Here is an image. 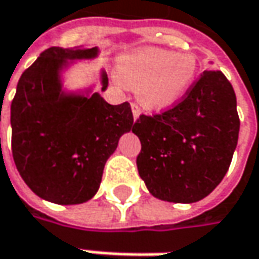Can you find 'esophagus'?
I'll list each match as a JSON object with an SVG mask.
<instances>
[{
  "mask_svg": "<svg viewBox=\"0 0 259 259\" xmlns=\"http://www.w3.org/2000/svg\"><path fill=\"white\" fill-rule=\"evenodd\" d=\"M132 113H133V119L135 120L140 116V109H139V106L136 103H132Z\"/></svg>",
  "mask_w": 259,
  "mask_h": 259,
  "instance_id": "esophagus-1",
  "label": "esophagus"
}]
</instances>
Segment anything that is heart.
I'll return each instance as SVG.
<instances>
[{"label":"heart","instance_id":"b5f03b06","mask_svg":"<svg viewBox=\"0 0 259 259\" xmlns=\"http://www.w3.org/2000/svg\"><path fill=\"white\" fill-rule=\"evenodd\" d=\"M198 74L192 53L143 49L121 58L120 80L135 87L138 99L152 110H165L179 102Z\"/></svg>","mask_w":259,"mask_h":259}]
</instances>
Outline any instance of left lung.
<instances>
[{
    "label": "left lung",
    "instance_id": "obj_1",
    "mask_svg": "<svg viewBox=\"0 0 259 259\" xmlns=\"http://www.w3.org/2000/svg\"><path fill=\"white\" fill-rule=\"evenodd\" d=\"M132 132L142 143L136 163L149 192L175 203L201 201L224 179L234 156L235 92L222 71L206 70L176 106L140 114Z\"/></svg>",
    "mask_w": 259,
    "mask_h": 259
}]
</instances>
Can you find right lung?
<instances>
[{"mask_svg":"<svg viewBox=\"0 0 259 259\" xmlns=\"http://www.w3.org/2000/svg\"><path fill=\"white\" fill-rule=\"evenodd\" d=\"M99 49L42 51L20 77L11 103V147L23 181L35 195L58 205L92 199L121 135L133 129L127 102L113 106L99 93H66L61 71ZM109 78L102 70V92Z\"/></svg>","mask_w":259,"mask_h":259,"instance_id":"1","label":"right lung"}]
</instances>
